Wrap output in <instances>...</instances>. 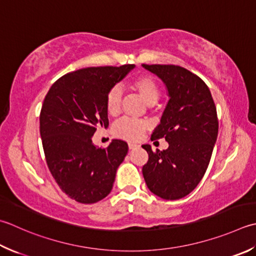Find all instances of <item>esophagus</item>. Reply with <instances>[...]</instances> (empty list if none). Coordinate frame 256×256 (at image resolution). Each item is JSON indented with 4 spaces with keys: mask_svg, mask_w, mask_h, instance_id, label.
Wrapping results in <instances>:
<instances>
[{
    "mask_svg": "<svg viewBox=\"0 0 256 256\" xmlns=\"http://www.w3.org/2000/svg\"><path fill=\"white\" fill-rule=\"evenodd\" d=\"M138 148V144L128 143V148H130V150H135V148Z\"/></svg>",
    "mask_w": 256,
    "mask_h": 256,
    "instance_id": "obj_1",
    "label": "esophagus"
}]
</instances>
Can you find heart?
<instances>
[{"label": "heart", "instance_id": "obj_1", "mask_svg": "<svg viewBox=\"0 0 256 256\" xmlns=\"http://www.w3.org/2000/svg\"><path fill=\"white\" fill-rule=\"evenodd\" d=\"M133 88L141 94L143 100L148 105H153L158 102L160 98V88L156 81L150 75H142L133 81ZM122 91L120 88H113L110 90L106 95L105 106L110 115H116L121 105ZM148 124L141 120H134L130 118H123L114 124L113 133L118 138L126 141H135L141 138L143 132L146 130Z\"/></svg>", "mask_w": 256, "mask_h": 256}]
</instances>
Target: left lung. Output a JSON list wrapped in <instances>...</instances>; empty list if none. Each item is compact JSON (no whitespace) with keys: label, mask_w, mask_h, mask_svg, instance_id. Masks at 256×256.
I'll return each instance as SVG.
<instances>
[{"label":"left lung","mask_w":256,"mask_h":256,"mask_svg":"<svg viewBox=\"0 0 256 256\" xmlns=\"http://www.w3.org/2000/svg\"><path fill=\"white\" fill-rule=\"evenodd\" d=\"M162 80L168 101L151 140L165 138L168 148H142L148 161L142 168L150 191L164 200L191 193L204 176L216 143L218 121L210 88L198 75L178 65L142 64Z\"/></svg>","instance_id":"left-lung-1"}]
</instances>
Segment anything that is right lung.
<instances>
[{
  "instance_id": "right-lung-1",
  "label": "right lung",
  "mask_w": 256,
  "mask_h": 256,
  "mask_svg": "<svg viewBox=\"0 0 256 256\" xmlns=\"http://www.w3.org/2000/svg\"><path fill=\"white\" fill-rule=\"evenodd\" d=\"M134 68L78 70L60 78L44 98L40 134L48 166L60 188L76 202L96 203L112 191L128 143L112 140L101 148L92 136L98 128L108 126L105 101L110 90Z\"/></svg>"
}]
</instances>
